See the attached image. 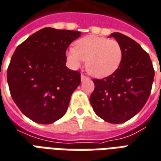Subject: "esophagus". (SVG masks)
I'll list each match as a JSON object with an SVG mask.
<instances>
[{"instance_id":"1","label":"esophagus","mask_w":161,"mask_h":161,"mask_svg":"<svg viewBox=\"0 0 161 161\" xmlns=\"http://www.w3.org/2000/svg\"><path fill=\"white\" fill-rule=\"evenodd\" d=\"M86 79H89V77H87V76L84 75V74H82V75H81V80L84 81V80H86Z\"/></svg>"}]
</instances>
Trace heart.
<instances>
[{
	"mask_svg": "<svg viewBox=\"0 0 161 161\" xmlns=\"http://www.w3.org/2000/svg\"><path fill=\"white\" fill-rule=\"evenodd\" d=\"M123 57L122 47L115 39L89 36L79 39L76 48L67 51V59L73 68L86 61L88 72L97 77L109 76L119 67Z\"/></svg>",
	"mask_w": 161,
	"mask_h": 161,
	"instance_id": "1",
	"label": "heart"
}]
</instances>
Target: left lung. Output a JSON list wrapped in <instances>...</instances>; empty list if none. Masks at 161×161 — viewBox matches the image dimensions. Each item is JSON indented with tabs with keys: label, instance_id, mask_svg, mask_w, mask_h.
Instances as JSON below:
<instances>
[{
	"label": "left lung",
	"instance_id": "left-lung-1",
	"mask_svg": "<svg viewBox=\"0 0 161 161\" xmlns=\"http://www.w3.org/2000/svg\"><path fill=\"white\" fill-rule=\"evenodd\" d=\"M111 36L122 47V61L112 75L93 79L95 89L90 101L98 117L106 122L119 124L131 119L146 104L154 69L148 53L137 42L118 32Z\"/></svg>",
	"mask_w": 161,
	"mask_h": 161
}]
</instances>
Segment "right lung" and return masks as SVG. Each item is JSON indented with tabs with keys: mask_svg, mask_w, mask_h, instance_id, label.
I'll use <instances>...</instances> for the list:
<instances>
[{
	"mask_svg": "<svg viewBox=\"0 0 161 161\" xmlns=\"http://www.w3.org/2000/svg\"><path fill=\"white\" fill-rule=\"evenodd\" d=\"M79 31L44 28L18 45L11 57L7 79L21 112L39 124H51L68 109L81 74L68 69L66 50Z\"/></svg>",
	"mask_w": 161,
	"mask_h": 161,
	"instance_id": "1",
	"label": "right lung"
}]
</instances>
